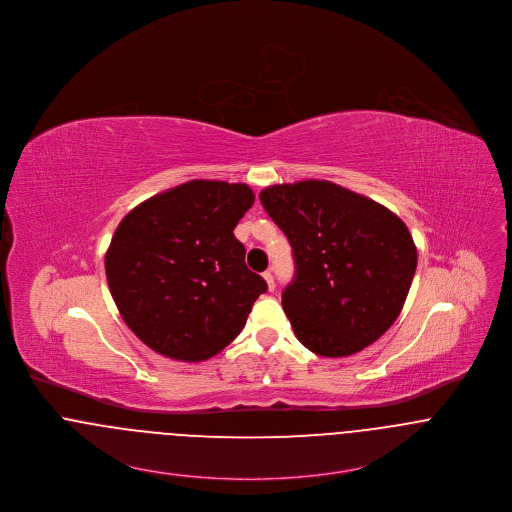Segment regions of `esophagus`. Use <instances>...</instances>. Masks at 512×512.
Wrapping results in <instances>:
<instances>
[{"mask_svg": "<svg viewBox=\"0 0 512 512\" xmlns=\"http://www.w3.org/2000/svg\"><path fill=\"white\" fill-rule=\"evenodd\" d=\"M264 279H266V283H268L270 291H274V287H276V281H274V274H272V272H264Z\"/></svg>", "mask_w": 512, "mask_h": 512, "instance_id": "34e87169", "label": "esophagus"}]
</instances>
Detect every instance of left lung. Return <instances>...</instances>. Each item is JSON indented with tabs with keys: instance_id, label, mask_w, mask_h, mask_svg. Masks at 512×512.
Returning a JSON list of instances; mask_svg holds the SVG:
<instances>
[{
	"instance_id": "8db88e82",
	"label": "left lung",
	"mask_w": 512,
	"mask_h": 512,
	"mask_svg": "<svg viewBox=\"0 0 512 512\" xmlns=\"http://www.w3.org/2000/svg\"><path fill=\"white\" fill-rule=\"evenodd\" d=\"M260 201L293 250L281 305L299 342L326 358L370 346L399 317L417 270L407 225L325 180L266 187Z\"/></svg>"
}]
</instances>
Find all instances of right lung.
<instances>
[{"mask_svg": "<svg viewBox=\"0 0 512 512\" xmlns=\"http://www.w3.org/2000/svg\"><path fill=\"white\" fill-rule=\"evenodd\" d=\"M246 184L191 180L123 217L105 276L127 326L154 352L201 362L229 346L266 293L234 227L252 207Z\"/></svg>", "mask_w": 512, "mask_h": 512, "instance_id": "add662e5", "label": "right lung"}]
</instances>
